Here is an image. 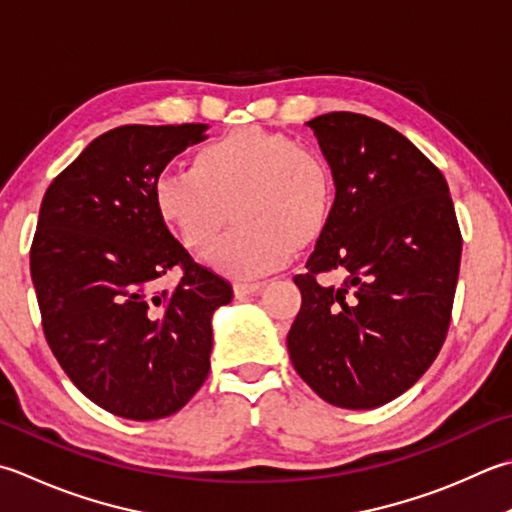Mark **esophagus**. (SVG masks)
<instances>
[{"label":"esophagus","instance_id":"esophagus-1","mask_svg":"<svg viewBox=\"0 0 512 512\" xmlns=\"http://www.w3.org/2000/svg\"><path fill=\"white\" fill-rule=\"evenodd\" d=\"M264 288V282H235L233 290H235V297H246V295H253L257 290Z\"/></svg>","mask_w":512,"mask_h":512}]
</instances>
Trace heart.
Wrapping results in <instances>:
<instances>
[{
  "label": "heart",
  "instance_id": "b5f03b06",
  "mask_svg": "<svg viewBox=\"0 0 512 512\" xmlns=\"http://www.w3.org/2000/svg\"><path fill=\"white\" fill-rule=\"evenodd\" d=\"M155 213L195 255L233 228L208 255L213 270L250 279L282 268L299 244L326 233L337 179L322 150L257 126L239 128L195 150L190 170H166L150 188Z\"/></svg>",
  "mask_w": 512,
  "mask_h": 512
}]
</instances>
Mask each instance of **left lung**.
Masks as SVG:
<instances>
[{"label": "left lung", "instance_id": "1", "mask_svg": "<svg viewBox=\"0 0 512 512\" xmlns=\"http://www.w3.org/2000/svg\"><path fill=\"white\" fill-rule=\"evenodd\" d=\"M337 179L333 222L295 275L302 308L286 344L299 377L328 404L377 408L435 362L462 259L448 184L413 142L379 119H310ZM342 267V287L316 275Z\"/></svg>", "mask_w": 512, "mask_h": 512}]
</instances>
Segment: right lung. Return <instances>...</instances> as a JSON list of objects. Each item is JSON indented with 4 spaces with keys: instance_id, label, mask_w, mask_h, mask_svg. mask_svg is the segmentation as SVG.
Masks as SVG:
<instances>
[{
    "instance_id": "add662e5",
    "label": "right lung",
    "mask_w": 512,
    "mask_h": 512,
    "mask_svg": "<svg viewBox=\"0 0 512 512\" xmlns=\"http://www.w3.org/2000/svg\"><path fill=\"white\" fill-rule=\"evenodd\" d=\"M206 124H130L93 139L39 208L30 277L46 342L99 408L150 422L188 404L210 370L213 317L233 286L157 217L150 188ZM179 267L177 289L156 279Z\"/></svg>"
}]
</instances>
